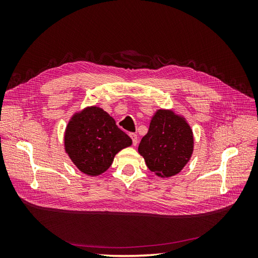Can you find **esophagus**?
<instances>
[{"label":"esophagus","mask_w":258,"mask_h":258,"mask_svg":"<svg viewBox=\"0 0 258 258\" xmlns=\"http://www.w3.org/2000/svg\"><path fill=\"white\" fill-rule=\"evenodd\" d=\"M129 136L132 139V144L136 146L138 144V136L136 134H129Z\"/></svg>","instance_id":"obj_1"}]
</instances>
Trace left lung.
Masks as SVG:
<instances>
[{
	"label": "left lung",
	"mask_w": 258,
	"mask_h": 258,
	"mask_svg": "<svg viewBox=\"0 0 258 258\" xmlns=\"http://www.w3.org/2000/svg\"><path fill=\"white\" fill-rule=\"evenodd\" d=\"M138 151L156 175L173 176L181 172L191 157L192 131L182 116L169 110H158Z\"/></svg>",
	"instance_id": "obj_1"
}]
</instances>
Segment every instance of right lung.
Returning <instances> with one entry per match:
<instances>
[{"label":"right lung","instance_id":"obj_1","mask_svg":"<svg viewBox=\"0 0 258 258\" xmlns=\"http://www.w3.org/2000/svg\"><path fill=\"white\" fill-rule=\"evenodd\" d=\"M132 144L113 117L98 106L75 113L64 134L66 153L83 173L97 176L111 167L115 155Z\"/></svg>","mask_w":258,"mask_h":258}]
</instances>
